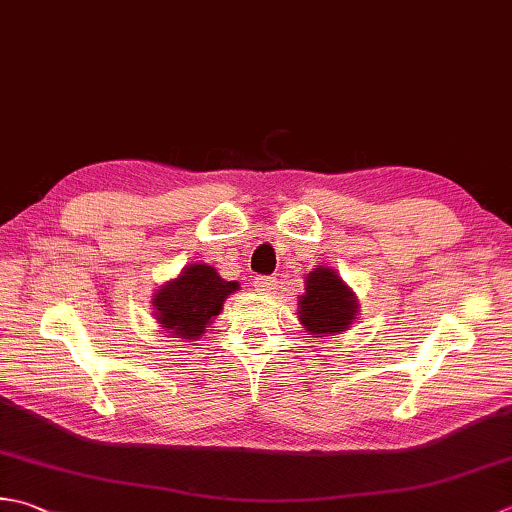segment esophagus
Segmentation results:
<instances>
[{"instance_id":"obj_1","label":"esophagus","mask_w":512,"mask_h":512,"mask_svg":"<svg viewBox=\"0 0 512 512\" xmlns=\"http://www.w3.org/2000/svg\"><path fill=\"white\" fill-rule=\"evenodd\" d=\"M255 290L262 295H275L277 279L275 277H255Z\"/></svg>"}]
</instances>
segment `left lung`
<instances>
[{
    "label": "left lung",
    "instance_id": "8db88e82",
    "mask_svg": "<svg viewBox=\"0 0 512 512\" xmlns=\"http://www.w3.org/2000/svg\"><path fill=\"white\" fill-rule=\"evenodd\" d=\"M359 315V302L337 270L317 266L306 275L304 295H299L297 317L308 335L328 339L350 330Z\"/></svg>",
    "mask_w": 512,
    "mask_h": 512
}]
</instances>
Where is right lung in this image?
Segmentation results:
<instances>
[{
  "instance_id": "1",
  "label": "right lung",
  "mask_w": 512,
  "mask_h": 512,
  "mask_svg": "<svg viewBox=\"0 0 512 512\" xmlns=\"http://www.w3.org/2000/svg\"><path fill=\"white\" fill-rule=\"evenodd\" d=\"M239 290V282H226L217 268L188 264L175 279H168L153 295V317L170 337L197 342L222 313L228 295Z\"/></svg>"
}]
</instances>
